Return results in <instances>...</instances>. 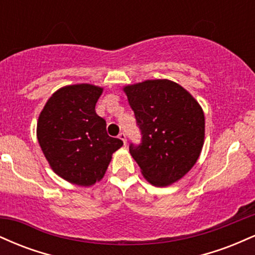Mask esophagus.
I'll list each match as a JSON object with an SVG mask.
<instances>
[{
  "instance_id": "obj_1",
  "label": "esophagus",
  "mask_w": 255,
  "mask_h": 255,
  "mask_svg": "<svg viewBox=\"0 0 255 255\" xmlns=\"http://www.w3.org/2000/svg\"><path fill=\"white\" fill-rule=\"evenodd\" d=\"M119 137L122 140V141H124V144H126V142H127V139H126V134L124 133V131H121V133L119 134Z\"/></svg>"
}]
</instances>
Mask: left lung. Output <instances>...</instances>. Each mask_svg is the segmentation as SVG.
Returning a JSON list of instances; mask_svg holds the SVG:
<instances>
[{
  "label": "left lung",
  "instance_id": "8db88e82",
  "mask_svg": "<svg viewBox=\"0 0 255 255\" xmlns=\"http://www.w3.org/2000/svg\"><path fill=\"white\" fill-rule=\"evenodd\" d=\"M124 91L141 131L131 157L151 184L176 182L197 163L204 145V111L181 85L168 79L128 85Z\"/></svg>",
  "mask_w": 255,
  "mask_h": 255
}]
</instances>
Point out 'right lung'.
I'll return each instance as SVG.
<instances>
[{
	"label": "right lung",
	"instance_id": "obj_1",
	"mask_svg": "<svg viewBox=\"0 0 255 255\" xmlns=\"http://www.w3.org/2000/svg\"><path fill=\"white\" fill-rule=\"evenodd\" d=\"M102 92L90 84L64 86L48 99L38 119V142L51 169L78 186L101 181L113 153L124 145L108 135L107 122L96 114Z\"/></svg>",
	"mask_w": 255,
	"mask_h": 255
}]
</instances>
